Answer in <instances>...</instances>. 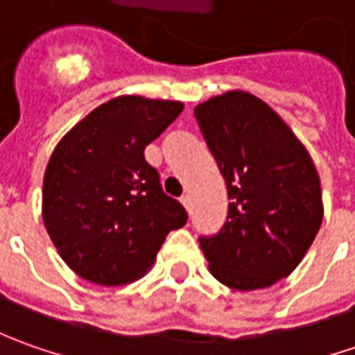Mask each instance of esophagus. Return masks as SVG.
<instances>
[{"mask_svg":"<svg viewBox=\"0 0 355 355\" xmlns=\"http://www.w3.org/2000/svg\"><path fill=\"white\" fill-rule=\"evenodd\" d=\"M180 199H182V203H184L185 209H187V211H191V198H189V196L185 193V196H182Z\"/></svg>","mask_w":355,"mask_h":355,"instance_id":"34e87169","label":"esophagus"}]
</instances>
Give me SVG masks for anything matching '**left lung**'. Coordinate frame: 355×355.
<instances>
[{
	"label": "left lung",
	"mask_w": 355,
	"mask_h": 355,
	"mask_svg": "<svg viewBox=\"0 0 355 355\" xmlns=\"http://www.w3.org/2000/svg\"><path fill=\"white\" fill-rule=\"evenodd\" d=\"M193 114L231 199L225 225L199 237V247L213 277L229 288H268L298 266L322 225L314 162L286 122L251 92L213 96Z\"/></svg>",
	"instance_id": "1"
}]
</instances>
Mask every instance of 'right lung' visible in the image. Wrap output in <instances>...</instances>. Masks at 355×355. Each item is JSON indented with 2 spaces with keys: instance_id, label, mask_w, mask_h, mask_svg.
<instances>
[{
  "instance_id": "obj_1",
  "label": "right lung",
  "mask_w": 355,
  "mask_h": 355,
  "mask_svg": "<svg viewBox=\"0 0 355 355\" xmlns=\"http://www.w3.org/2000/svg\"><path fill=\"white\" fill-rule=\"evenodd\" d=\"M184 104L136 94L94 108L57 144L43 180V221L80 279L122 286L142 279L187 213L164 193L144 150Z\"/></svg>"
}]
</instances>
